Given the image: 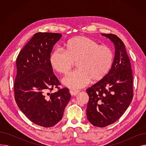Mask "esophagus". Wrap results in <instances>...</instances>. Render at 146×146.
<instances>
[{
  "label": "esophagus",
  "mask_w": 146,
  "mask_h": 146,
  "mask_svg": "<svg viewBox=\"0 0 146 146\" xmlns=\"http://www.w3.org/2000/svg\"><path fill=\"white\" fill-rule=\"evenodd\" d=\"M79 93V91H74V90H70V94L72 96H76Z\"/></svg>",
  "instance_id": "esophagus-1"
}]
</instances>
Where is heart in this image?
<instances>
[{
  "label": "heart",
  "mask_w": 146,
  "mask_h": 146,
  "mask_svg": "<svg viewBox=\"0 0 146 146\" xmlns=\"http://www.w3.org/2000/svg\"><path fill=\"white\" fill-rule=\"evenodd\" d=\"M113 57V52L109 46L80 36L68 40L65 44V51L54 50L49 62L54 70L66 74L76 61L78 69L64 78L63 83L77 90L86 86L91 80L95 83L102 80L110 70Z\"/></svg>",
  "instance_id": "1"
}]
</instances>
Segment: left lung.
<instances>
[{
    "label": "left lung",
    "instance_id": "obj_1",
    "mask_svg": "<svg viewBox=\"0 0 146 146\" xmlns=\"http://www.w3.org/2000/svg\"><path fill=\"white\" fill-rule=\"evenodd\" d=\"M113 43L115 52L110 72L105 77L86 89L89 101L88 121L98 127L108 126L125 112L133 97V72L125 45L112 34H101Z\"/></svg>",
    "mask_w": 146,
    "mask_h": 146
}]
</instances>
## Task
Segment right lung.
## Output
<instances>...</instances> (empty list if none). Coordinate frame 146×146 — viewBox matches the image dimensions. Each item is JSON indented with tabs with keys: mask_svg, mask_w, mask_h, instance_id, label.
Listing matches in <instances>:
<instances>
[{
	"mask_svg": "<svg viewBox=\"0 0 146 146\" xmlns=\"http://www.w3.org/2000/svg\"><path fill=\"white\" fill-rule=\"evenodd\" d=\"M61 36L58 33L35 34L16 61L14 92L17 104L30 121L44 127L55 125L62 119L71 98L67 88L49 93L60 84L53 74L49 58L53 46Z\"/></svg>",
	"mask_w": 146,
	"mask_h": 146,
	"instance_id": "1",
	"label": "right lung"
}]
</instances>
